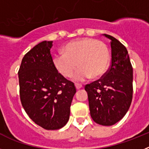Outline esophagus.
Wrapping results in <instances>:
<instances>
[{
  "label": "esophagus",
  "instance_id": "esophagus-1",
  "mask_svg": "<svg viewBox=\"0 0 149 149\" xmlns=\"http://www.w3.org/2000/svg\"><path fill=\"white\" fill-rule=\"evenodd\" d=\"M75 87H76V89H81V88H82V85H81V84H75Z\"/></svg>",
  "mask_w": 149,
  "mask_h": 149
}]
</instances>
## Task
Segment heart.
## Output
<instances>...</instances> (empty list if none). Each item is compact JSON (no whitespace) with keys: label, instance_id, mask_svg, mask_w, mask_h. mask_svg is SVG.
<instances>
[{"label":"heart","instance_id":"b5f03b06","mask_svg":"<svg viewBox=\"0 0 149 149\" xmlns=\"http://www.w3.org/2000/svg\"><path fill=\"white\" fill-rule=\"evenodd\" d=\"M110 61V53L104 42L92 38H83L65 45L63 53L53 57L56 70L65 77L74 76L76 82L86 81L91 77L98 78L106 72Z\"/></svg>","mask_w":149,"mask_h":149}]
</instances>
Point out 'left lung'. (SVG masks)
Here are the masks:
<instances>
[{
  "instance_id": "obj_1",
  "label": "left lung",
  "mask_w": 149,
  "mask_h": 149,
  "mask_svg": "<svg viewBox=\"0 0 149 149\" xmlns=\"http://www.w3.org/2000/svg\"><path fill=\"white\" fill-rule=\"evenodd\" d=\"M111 65L104 76L87 84L89 110L92 119L101 125H113L125 116L133 97V68L126 48L112 36Z\"/></svg>"
}]
</instances>
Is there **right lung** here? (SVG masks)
Wrapping results in <instances>:
<instances>
[{
	"instance_id": "add662e5",
	"label": "right lung",
	"mask_w": 149,
	"mask_h": 149,
	"mask_svg": "<svg viewBox=\"0 0 149 149\" xmlns=\"http://www.w3.org/2000/svg\"><path fill=\"white\" fill-rule=\"evenodd\" d=\"M52 43L43 41L34 46L24 55L18 71L22 106L30 119L46 130L66 125L76 93L74 84L54 66Z\"/></svg>"
}]
</instances>
